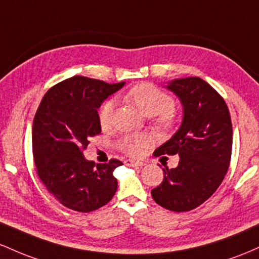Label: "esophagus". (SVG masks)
Wrapping results in <instances>:
<instances>
[{
    "label": "esophagus",
    "mask_w": 259,
    "mask_h": 259,
    "mask_svg": "<svg viewBox=\"0 0 259 259\" xmlns=\"http://www.w3.org/2000/svg\"><path fill=\"white\" fill-rule=\"evenodd\" d=\"M124 164L127 165V166H132V167H139V166H143V162L141 161H135V160H126L124 161Z\"/></svg>",
    "instance_id": "1"
}]
</instances>
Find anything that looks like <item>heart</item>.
I'll list each match as a JSON object with an SVG mask.
<instances>
[{
	"label": "heart",
	"mask_w": 259,
	"mask_h": 259,
	"mask_svg": "<svg viewBox=\"0 0 259 259\" xmlns=\"http://www.w3.org/2000/svg\"><path fill=\"white\" fill-rule=\"evenodd\" d=\"M126 99L138 107L145 116H156V127L166 130L174 124V107L175 100L167 93L150 83H141L131 88L126 94ZM115 104L112 100H106L101 104L98 111L99 123L101 128L106 130L111 126ZM122 149L130 155H137L147 145V138L143 136H126L121 139Z\"/></svg>",
	"instance_id": "obj_1"
}]
</instances>
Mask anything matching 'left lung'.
I'll return each instance as SVG.
<instances>
[{
  "mask_svg": "<svg viewBox=\"0 0 259 259\" xmlns=\"http://www.w3.org/2000/svg\"><path fill=\"white\" fill-rule=\"evenodd\" d=\"M167 89L184 106L179 131L154 155L179 154L177 167L165 166L164 180L152 190L153 199L171 211H190L218 190L230 165L232 124L222 95L198 77L172 80Z\"/></svg>",
  "mask_w": 259,
  "mask_h": 259,
  "instance_id": "1",
  "label": "left lung"
}]
</instances>
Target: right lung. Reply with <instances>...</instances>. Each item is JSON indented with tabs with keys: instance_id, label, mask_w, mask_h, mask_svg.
<instances>
[{
	"instance_id": "obj_1",
	"label": "right lung",
	"mask_w": 259,
	"mask_h": 259,
	"mask_svg": "<svg viewBox=\"0 0 259 259\" xmlns=\"http://www.w3.org/2000/svg\"><path fill=\"white\" fill-rule=\"evenodd\" d=\"M74 75L44 95L33 122V155L46 190L62 205L89 213L107 204L117 190L114 170L122 161L95 165L83 152L101 132L98 109L123 87Z\"/></svg>"
}]
</instances>
